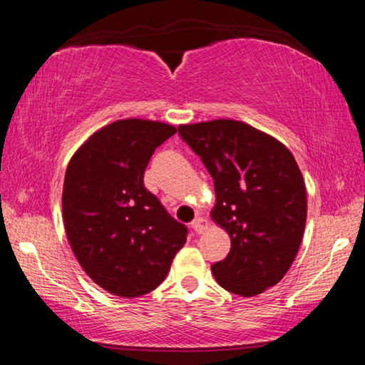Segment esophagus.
<instances>
[{
  "label": "esophagus",
  "mask_w": 365,
  "mask_h": 365,
  "mask_svg": "<svg viewBox=\"0 0 365 365\" xmlns=\"http://www.w3.org/2000/svg\"><path fill=\"white\" fill-rule=\"evenodd\" d=\"M191 227L196 233H205L209 230V220L205 217H196L193 222H191Z\"/></svg>",
  "instance_id": "1"
}]
</instances>
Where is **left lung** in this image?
<instances>
[{"mask_svg": "<svg viewBox=\"0 0 365 365\" xmlns=\"http://www.w3.org/2000/svg\"><path fill=\"white\" fill-rule=\"evenodd\" d=\"M214 178L211 219L232 248L212 264L222 288L256 296L279 283L298 255L306 227V185L296 159L272 135L242 120L178 125Z\"/></svg>", "mask_w": 365, "mask_h": 365, "instance_id": "obj_1", "label": "left lung"}]
</instances>
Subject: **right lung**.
Segmentation results:
<instances>
[{
  "label": "right lung",
  "instance_id": "right-lung-1",
  "mask_svg": "<svg viewBox=\"0 0 365 365\" xmlns=\"http://www.w3.org/2000/svg\"><path fill=\"white\" fill-rule=\"evenodd\" d=\"M175 132L177 127L159 120L110 122L67 164V240L85 274L110 294L138 298L153 292L187 242V227L143 185L154 150Z\"/></svg>",
  "mask_w": 365,
  "mask_h": 365
}]
</instances>
